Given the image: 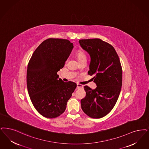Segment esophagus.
Returning a JSON list of instances; mask_svg holds the SVG:
<instances>
[{"mask_svg":"<svg viewBox=\"0 0 149 149\" xmlns=\"http://www.w3.org/2000/svg\"><path fill=\"white\" fill-rule=\"evenodd\" d=\"M77 88L79 89H83V85H80V84H77Z\"/></svg>","mask_w":149,"mask_h":149,"instance_id":"1","label":"esophagus"}]
</instances>
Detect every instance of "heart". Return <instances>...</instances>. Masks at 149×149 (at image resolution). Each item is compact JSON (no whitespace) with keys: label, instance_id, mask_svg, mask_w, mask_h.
I'll list each match as a JSON object with an SVG mask.
<instances>
[{"label":"heart","instance_id":"obj_1","mask_svg":"<svg viewBox=\"0 0 149 149\" xmlns=\"http://www.w3.org/2000/svg\"><path fill=\"white\" fill-rule=\"evenodd\" d=\"M77 58L78 60H80L83 59H86V56L85 55V54L83 51H78L77 53Z\"/></svg>","mask_w":149,"mask_h":149}]
</instances>
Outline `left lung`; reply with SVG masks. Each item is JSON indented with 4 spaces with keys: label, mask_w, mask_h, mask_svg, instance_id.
Wrapping results in <instances>:
<instances>
[{
    "label": "left lung",
    "mask_w": 149,
    "mask_h": 149,
    "mask_svg": "<svg viewBox=\"0 0 149 149\" xmlns=\"http://www.w3.org/2000/svg\"><path fill=\"white\" fill-rule=\"evenodd\" d=\"M89 54L88 74L94 76L95 89L84 86L85 97L81 100L84 112L92 118H101L109 113L118 99L122 86V68L112 45L100 39L79 40Z\"/></svg>",
    "instance_id": "1"
}]
</instances>
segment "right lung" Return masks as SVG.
Segmentation results:
<instances>
[{
  "label": "right lung",
  "mask_w": 149,
  "mask_h": 149,
  "mask_svg": "<svg viewBox=\"0 0 149 149\" xmlns=\"http://www.w3.org/2000/svg\"><path fill=\"white\" fill-rule=\"evenodd\" d=\"M73 48L68 40L48 39L36 49L28 63V94L36 110L45 118H54L63 113L77 88L76 83L64 82L57 74Z\"/></svg>",
  "instance_id": "1"
}]
</instances>
